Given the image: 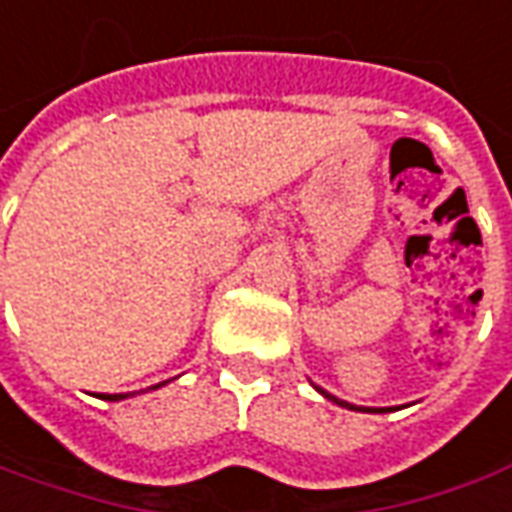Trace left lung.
<instances>
[{
  "label": "left lung",
  "mask_w": 512,
  "mask_h": 512,
  "mask_svg": "<svg viewBox=\"0 0 512 512\" xmlns=\"http://www.w3.org/2000/svg\"><path fill=\"white\" fill-rule=\"evenodd\" d=\"M311 386H314V383H311ZM314 389L320 391V394H322V397H325V400L336 402V405H342V408H350V411H375V413L391 411V408H364V405H353V402H344V400H339V397H333V394H328V391L320 389V386H314Z\"/></svg>",
  "instance_id": "left-lung-1"
}]
</instances>
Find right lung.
<instances>
[{"label": "right lung", "instance_id": "add662e5", "mask_svg": "<svg viewBox=\"0 0 512 512\" xmlns=\"http://www.w3.org/2000/svg\"><path fill=\"white\" fill-rule=\"evenodd\" d=\"M165 383H168V380H162V383H157V386H151V391H154V389H162ZM126 397H129V394H107L104 400H126ZM132 397H134V391H132Z\"/></svg>", "mask_w": 512, "mask_h": 512}]
</instances>
